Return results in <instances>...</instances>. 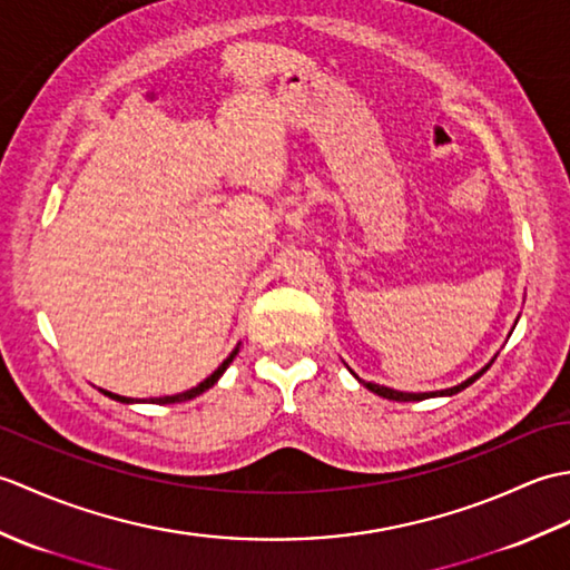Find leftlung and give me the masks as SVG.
<instances>
[{"mask_svg":"<svg viewBox=\"0 0 570 570\" xmlns=\"http://www.w3.org/2000/svg\"><path fill=\"white\" fill-rule=\"evenodd\" d=\"M492 362H494V357L490 360V365H492ZM490 365H485V367H482L480 372H475V374H472V377H468L465 382H460L458 386H451V390H441V392H419V394H414V392H396V390H390V386H380V384H372V382H365V380H360V377H357V374H355L353 370H350V372H353V374H355V380H357L360 384H365L370 392H374V394H380V396H384V399H392V402H421V399H429V396H453V394H458L460 390H465V386H470L472 382H475V380H480V377H482V374H485V372L490 370Z\"/></svg>","mask_w":570,"mask_h":570,"instance_id":"left-lung-1","label":"left lung"}]
</instances>
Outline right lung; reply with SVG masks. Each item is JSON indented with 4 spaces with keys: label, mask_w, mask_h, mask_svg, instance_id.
Returning a JSON list of instances; mask_svg holds the SVG:
<instances>
[{
    "label": "right lung",
    "mask_w": 570,
    "mask_h": 570,
    "mask_svg": "<svg viewBox=\"0 0 570 570\" xmlns=\"http://www.w3.org/2000/svg\"><path fill=\"white\" fill-rule=\"evenodd\" d=\"M237 350L239 347H235L233 353L227 355V360H223V365L217 367L210 377H205L198 386H193V390H188V392H180V394H174V396H159V399H151V404H176V402H188V399H193V396H198V394H203L205 390H210V386L223 377V372L229 367V362L235 360V355H237ZM105 396H110V399H115V402H122V404H135L137 399H129V396H119V394H112V392H105V390H100Z\"/></svg>",
    "instance_id": "add662e5"
}]
</instances>
